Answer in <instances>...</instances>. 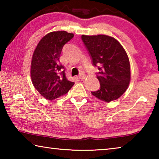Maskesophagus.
Wrapping results in <instances>:
<instances>
[{
  "instance_id": "esophagus-1",
  "label": "esophagus",
  "mask_w": 159,
  "mask_h": 159,
  "mask_svg": "<svg viewBox=\"0 0 159 159\" xmlns=\"http://www.w3.org/2000/svg\"><path fill=\"white\" fill-rule=\"evenodd\" d=\"M85 78V74L83 73V72H81V73L80 74V75H79V79H84Z\"/></svg>"
}]
</instances>
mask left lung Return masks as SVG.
Listing matches in <instances>:
<instances>
[{
  "label": "left lung",
  "instance_id": "1",
  "mask_svg": "<svg viewBox=\"0 0 159 159\" xmlns=\"http://www.w3.org/2000/svg\"><path fill=\"white\" fill-rule=\"evenodd\" d=\"M81 39L93 66L99 71L97 78L100 88L91 92L92 95L106 102L118 99L130 81V61L124 48L114 38L106 35H82Z\"/></svg>",
  "mask_w": 159,
  "mask_h": 159
}]
</instances>
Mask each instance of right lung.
Returning a JSON list of instances; mask_svg holds the SVG:
<instances>
[{"mask_svg":"<svg viewBox=\"0 0 159 159\" xmlns=\"http://www.w3.org/2000/svg\"><path fill=\"white\" fill-rule=\"evenodd\" d=\"M65 31H53L45 35L35 49L31 64L32 83L45 99L52 100L65 95L74 85L65 75L60 62L63 46L74 37Z\"/></svg>","mask_w":159,"mask_h":159,"instance_id":"add662e5","label":"right lung"}]
</instances>
